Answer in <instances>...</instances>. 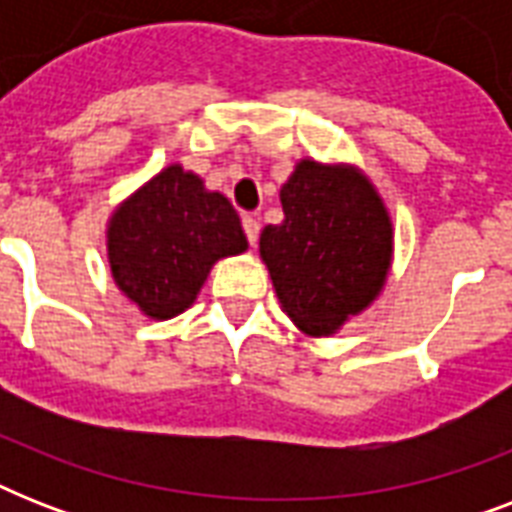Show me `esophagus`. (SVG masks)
Returning <instances> with one entry per match:
<instances>
[{
	"label": "esophagus",
	"instance_id": "34e87169",
	"mask_svg": "<svg viewBox=\"0 0 512 512\" xmlns=\"http://www.w3.org/2000/svg\"><path fill=\"white\" fill-rule=\"evenodd\" d=\"M241 225H244V233H247V241L255 247L257 236H260V223H257V217L244 215L241 217Z\"/></svg>",
	"mask_w": 512,
	"mask_h": 512
}]
</instances>
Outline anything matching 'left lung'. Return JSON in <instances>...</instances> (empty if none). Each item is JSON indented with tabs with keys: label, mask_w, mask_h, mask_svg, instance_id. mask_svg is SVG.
<instances>
[{
	"label": "left lung",
	"mask_w": 512,
	"mask_h": 512,
	"mask_svg": "<svg viewBox=\"0 0 512 512\" xmlns=\"http://www.w3.org/2000/svg\"><path fill=\"white\" fill-rule=\"evenodd\" d=\"M279 196L284 220L263 228L260 257L295 327L308 337H332L388 281L390 212L353 164L300 159Z\"/></svg>",
	"instance_id": "1"
}]
</instances>
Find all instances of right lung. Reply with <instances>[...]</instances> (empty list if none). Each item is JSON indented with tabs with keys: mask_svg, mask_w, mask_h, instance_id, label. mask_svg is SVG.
<instances>
[{
	"mask_svg": "<svg viewBox=\"0 0 512 512\" xmlns=\"http://www.w3.org/2000/svg\"><path fill=\"white\" fill-rule=\"evenodd\" d=\"M108 265L116 287L154 321L191 308L217 260L247 252L231 201L170 164L111 212Z\"/></svg>",
	"mask_w": 512,
	"mask_h": 512,
	"instance_id": "obj_1",
	"label": "right lung"
}]
</instances>
